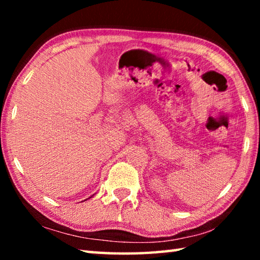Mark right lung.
Wrapping results in <instances>:
<instances>
[{
	"mask_svg": "<svg viewBox=\"0 0 260 260\" xmlns=\"http://www.w3.org/2000/svg\"><path fill=\"white\" fill-rule=\"evenodd\" d=\"M89 199H90V197H89Z\"/></svg>",
	"mask_w": 260,
	"mask_h": 260,
	"instance_id": "add662e5",
	"label": "right lung"
}]
</instances>
